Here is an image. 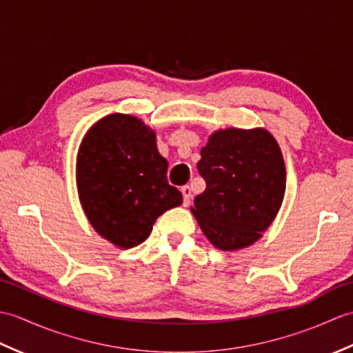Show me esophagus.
Returning a JSON list of instances; mask_svg holds the SVG:
<instances>
[{"mask_svg":"<svg viewBox=\"0 0 353 353\" xmlns=\"http://www.w3.org/2000/svg\"><path fill=\"white\" fill-rule=\"evenodd\" d=\"M182 194H183V205L185 206H190V203H191V197H192V194H191V188L188 185H185V186H182Z\"/></svg>","mask_w":353,"mask_h":353,"instance_id":"1","label":"esophagus"}]
</instances>
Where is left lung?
Returning <instances> with one entry per match:
<instances>
[{"label": "left lung", "mask_w": 353, "mask_h": 353, "mask_svg": "<svg viewBox=\"0 0 353 353\" xmlns=\"http://www.w3.org/2000/svg\"><path fill=\"white\" fill-rule=\"evenodd\" d=\"M197 163L206 190L191 212L216 249H244L273 223L285 194V163L265 129L216 130Z\"/></svg>", "instance_id": "1"}]
</instances>
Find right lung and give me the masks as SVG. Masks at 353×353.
<instances>
[{"label": "right lung", "instance_id": "right-lung-1", "mask_svg": "<svg viewBox=\"0 0 353 353\" xmlns=\"http://www.w3.org/2000/svg\"><path fill=\"white\" fill-rule=\"evenodd\" d=\"M167 170L156 133L141 119L112 114L97 121L77 154L79 197L92 228L121 249L144 243L157 216L183 200Z\"/></svg>", "mask_w": 353, "mask_h": 353}]
</instances>
